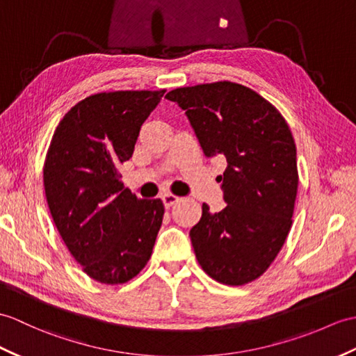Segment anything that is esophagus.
Returning a JSON list of instances; mask_svg holds the SVG:
<instances>
[{
  "mask_svg": "<svg viewBox=\"0 0 356 356\" xmlns=\"http://www.w3.org/2000/svg\"><path fill=\"white\" fill-rule=\"evenodd\" d=\"M179 200H180V198L177 195H172V194H163L162 195V202H163L165 208H170V206L176 204Z\"/></svg>",
  "mask_w": 356,
  "mask_h": 356,
  "instance_id": "esophagus-1",
  "label": "esophagus"
}]
</instances>
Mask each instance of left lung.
<instances>
[{
	"label": "left lung",
	"mask_w": 356,
	"mask_h": 356,
	"mask_svg": "<svg viewBox=\"0 0 356 356\" xmlns=\"http://www.w3.org/2000/svg\"><path fill=\"white\" fill-rule=\"evenodd\" d=\"M165 97L185 111L206 158L227 161L218 176L226 208L212 213L203 203L189 230L195 258L221 284H249L275 261L291 229L299 185L291 130L266 98L232 81Z\"/></svg>",
	"instance_id": "8db88e82"
}]
</instances>
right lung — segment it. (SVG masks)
<instances>
[{
	"label": "right lung",
	"mask_w": 356,
	"mask_h": 356,
	"mask_svg": "<svg viewBox=\"0 0 356 356\" xmlns=\"http://www.w3.org/2000/svg\"><path fill=\"white\" fill-rule=\"evenodd\" d=\"M163 94L90 95L65 115L49 144L44 167L49 212L74 259L97 282H127L152 256L163 204L124 188L118 167L131 158L140 126Z\"/></svg>",
	"instance_id": "right-lung-1"
}]
</instances>
